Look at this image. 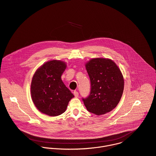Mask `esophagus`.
<instances>
[{
    "instance_id": "esophagus-1",
    "label": "esophagus",
    "mask_w": 156,
    "mask_h": 156,
    "mask_svg": "<svg viewBox=\"0 0 156 156\" xmlns=\"http://www.w3.org/2000/svg\"><path fill=\"white\" fill-rule=\"evenodd\" d=\"M73 94H74L75 97H78V95H79V94H78V92L77 91H74L73 92Z\"/></svg>"
}]
</instances>
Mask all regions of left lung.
I'll use <instances>...</instances> for the list:
<instances>
[{"instance_id":"obj_1","label":"left lung","mask_w":156,"mask_h":156,"mask_svg":"<svg viewBox=\"0 0 156 156\" xmlns=\"http://www.w3.org/2000/svg\"><path fill=\"white\" fill-rule=\"evenodd\" d=\"M91 90L83 98L87 110L96 115H105L116 107L122 95L124 81L121 70L110 59L93 58L85 64Z\"/></svg>"}]
</instances>
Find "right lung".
Instances as JSON below:
<instances>
[{"instance_id": "obj_1", "label": "right lung", "mask_w": 156, "mask_h": 156, "mask_svg": "<svg viewBox=\"0 0 156 156\" xmlns=\"http://www.w3.org/2000/svg\"><path fill=\"white\" fill-rule=\"evenodd\" d=\"M67 67L66 62L51 60L35 72L31 82L32 100L36 108L49 116L64 113L74 95L66 87L61 75Z\"/></svg>"}]
</instances>
